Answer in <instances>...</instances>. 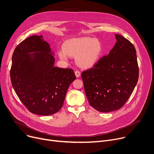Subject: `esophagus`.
Here are the masks:
<instances>
[{
	"mask_svg": "<svg viewBox=\"0 0 154 154\" xmlns=\"http://www.w3.org/2000/svg\"><path fill=\"white\" fill-rule=\"evenodd\" d=\"M75 74L76 78H79V77L80 76V75H81V73L79 72V71H78V70H76V71H75Z\"/></svg>",
	"mask_w": 154,
	"mask_h": 154,
	"instance_id": "34e87169",
	"label": "esophagus"
}]
</instances>
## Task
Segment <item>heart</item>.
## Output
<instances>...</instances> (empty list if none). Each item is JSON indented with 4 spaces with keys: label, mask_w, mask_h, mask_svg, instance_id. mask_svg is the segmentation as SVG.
<instances>
[{
    "label": "heart",
    "mask_w": 154,
    "mask_h": 154,
    "mask_svg": "<svg viewBox=\"0 0 154 154\" xmlns=\"http://www.w3.org/2000/svg\"><path fill=\"white\" fill-rule=\"evenodd\" d=\"M102 52L101 42L89 37L72 38L66 41L63 49L59 51L62 60H66L68 55L75 57L76 64L81 68L89 69L99 61Z\"/></svg>",
    "instance_id": "heart-1"
}]
</instances>
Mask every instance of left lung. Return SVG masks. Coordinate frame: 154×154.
<instances>
[{"label":"left lung","instance_id":"8db88e82","mask_svg":"<svg viewBox=\"0 0 154 154\" xmlns=\"http://www.w3.org/2000/svg\"><path fill=\"white\" fill-rule=\"evenodd\" d=\"M109 54L100 58L81 77L91 106L100 112L122 108L137 84L139 68L133 44L119 34Z\"/></svg>","mask_w":154,"mask_h":154}]
</instances>
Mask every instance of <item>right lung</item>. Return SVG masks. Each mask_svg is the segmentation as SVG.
I'll use <instances>...</instances> for the list:
<instances>
[{
  "instance_id": "obj_1",
  "label": "right lung",
  "mask_w": 154,
  "mask_h": 154,
  "mask_svg": "<svg viewBox=\"0 0 154 154\" xmlns=\"http://www.w3.org/2000/svg\"><path fill=\"white\" fill-rule=\"evenodd\" d=\"M50 45L42 36L20 42L12 55L11 85L21 102L34 114L50 115L63 106L69 85L76 79L72 68L54 66Z\"/></svg>"
}]
</instances>
